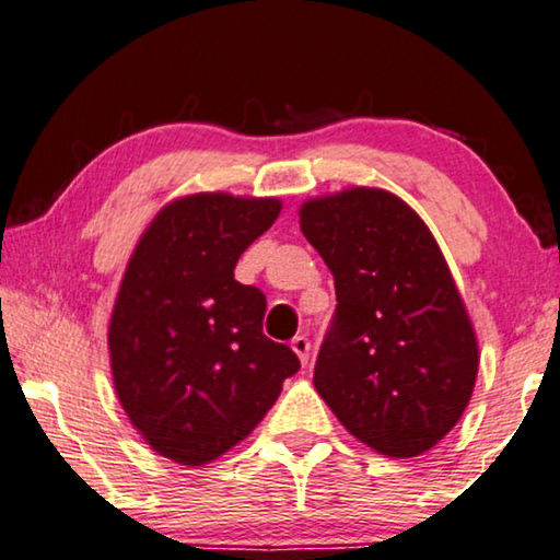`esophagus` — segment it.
<instances>
[{
    "label": "esophagus",
    "instance_id": "34e87169",
    "mask_svg": "<svg viewBox=\"0 0 560 560\" xmlns=\"http://www.w3.org/2000/svg\"><path fill=\"white\" fill-rule=\"evenodd\" d=\"M291 348H293V353L299 355V360L303 365L308 363V355H311V343H308V338L306 336H296L291 340Z\"/></svg>",
    "mask_w": 560,
    "mask_h": 560
}]
</instances>
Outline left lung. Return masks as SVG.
Wrapping results in <instances>:
<instances>
[{"label":"left lung","mask_w":560,"mask_h":560,"mask_svg":"<svg viewBox=\"0 0 560 560\" xmlns=\"http://www.w3.org/2000/svg\"><path fill=\"white\" fill-rule=\"evenodd\" d=\"M299 217L338 299L314 368L318 395L385 457L432 450L467 410L479 346L428 224L381 187L311 197Z\"/></svg>","instance_id":"1"}]
</instances>
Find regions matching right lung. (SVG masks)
<instances>
[{
	"label": "right lung",
	"instance_id": "add662e5",
	"mask_svg": "<svg viewBox=\"0 0 560 560\" xmlns=\"http://www.w3.org/2000/svg\"><path fill=\"white\" fill-rule=\"evenodd\" d=\"M277 197L197 192L167 202L122 273L108 324L110 373L128 420L160 457L202 467L249 438L299 371L261 330L267 299L234 279Z\"/></svg>",
	"mask_w": 560,
	"mask_h": 560
}]
</instances>
